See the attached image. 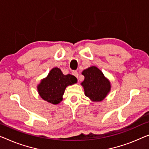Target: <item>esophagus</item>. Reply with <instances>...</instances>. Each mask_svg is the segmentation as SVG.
Returning a JSON list of instances; mask_svg holds the SVG:
<instances>
[{"label":"esophagus","mask_w":149,"mask_h":149,"mask_svg":"<svg viewBox=\"0 0 149 149\" xmlns=\"http://www.w3.org/2000/svg\"><path fill=\"white\" fill-rule=\"evenodd\" d=\"M72 74L74 75L75 77H76L77 78H78V76H79V74H78V73H77V72H73V73H72Z\"/></svg>","instance_id":"1"}]
</instances>
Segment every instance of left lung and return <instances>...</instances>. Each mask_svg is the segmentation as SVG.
<instances>
[{"label": "left lung", "instance_id": "left-lung-1", "mask_svg": "<svg viewBox=\"0 0 149 149\" xmlns=\"http://www.w3.org/2000/svg\"><path fill=\"white\" fill-rule=\"evenodd\" d=\"M84 80L81 83L85 95L93 102H100L105 98L111 89L110 82L101 70L92 66L82 72Z\"/></svg>", "mask_w": 149, "mask_h": 149}]
</instances>
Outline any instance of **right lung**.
Segmentation results:
<instances>
[{"label": "right lung", "instance_id": "obj_1", "mask_svg": "<svg viewBox=\"0 0 149 149\" xmlns=\"http://www.w3.org/2000/svg\"><path fill=\"white\" fill-rule=\"evenodd\" d=\"M74 75H64L59 68H54L47 76L42 79L37 86L39 96L44 100L57 104L63 100V95L67 86L77 83Z\"/></svg>", "mask_w": 149, "mask_h": 149}]
</instances>
